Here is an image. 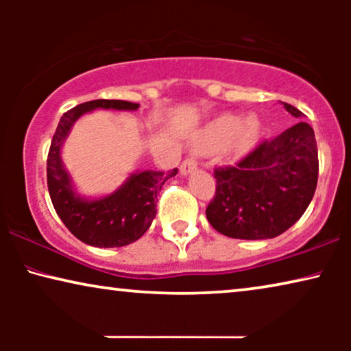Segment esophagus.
I'll use <instances>...</instances> for the list:
<instances>
[{"mask_svg": "<svg viewBox=\"0 0 351 351\" xmlns=\"http://www.w3.org/2000/svg\"><path fill=\"white\" fill-rule=\"evenodd\" d=\"M196 166H198V162H196L195 158H186V160L182 161V165H180V174L182 176L190 174L191 171L196 169Z\"/></svg>", "mask_w": 351, "mask_h": 351, "instance_id": "34e87169", "label": "esophagus"}]
</instances>
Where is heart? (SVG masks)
Here are the masks:
<instances>
[{"mask_svg":"<svg viewBox=\"0 0 351 351\" xmlns=\"http://www.w3.org/2000/svg\"><path fill=\"white\" fill-rule=\"evenodd\" d=\"M258 132V123L254 118L241 119L237 114H223L210 121L198 136V143L206 148L227 145L232 153H244L252 147Z\"/></svg>","mask_w":351,"mask_h":351,"instance_id":"b5f03b06","label":"heart"}]
</instances>
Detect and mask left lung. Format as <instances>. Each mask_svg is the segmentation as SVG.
<instances>
[{
    "instance_id": "left-lung-1",
    "label": "left lung",
    "mask_w": 351,
    "mask_h": 351,
    "mask_svg": "<svg viewBox=\"0 0 351 351\" xmlns=\"http://www.w3.org/2000/svg\"><path fill=\"white\" fill-rule=\"evenodd\" d=\"M285 108L292 117H304L289 104ZM318 169L315 132L299 121L271 141H262L234 166L215 167V195L206 217L225 237L275 238L308 208Z\"/></svg>"
}]
</instances>
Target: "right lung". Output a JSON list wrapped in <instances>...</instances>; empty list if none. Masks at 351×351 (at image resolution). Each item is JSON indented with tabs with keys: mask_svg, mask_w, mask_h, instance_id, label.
Returning <instances> with one entry per match:
<instances>
[{
	"mask_svg": "<svg viewBox=\"0 0 351 351\" xmlns=\"http://www.w3.org/2000/svg\"><path fill=\"white\" fill-rule=\"evenodd\" d=\"M95 108L137 110L126 100H90L76 105L60 118L47 155V189L57 215L80 241L95 247H121L137 241L150 228L156 215V201L172 171L136 172L112 195L86 199L75 193L69 172L60 158V147L81 114Z\"/></svg>",
	"mask_w": 351,
	"mask_h": 351,
	"instance_id": "add662e5",
	"label": "right lung"
}]
</instances>
